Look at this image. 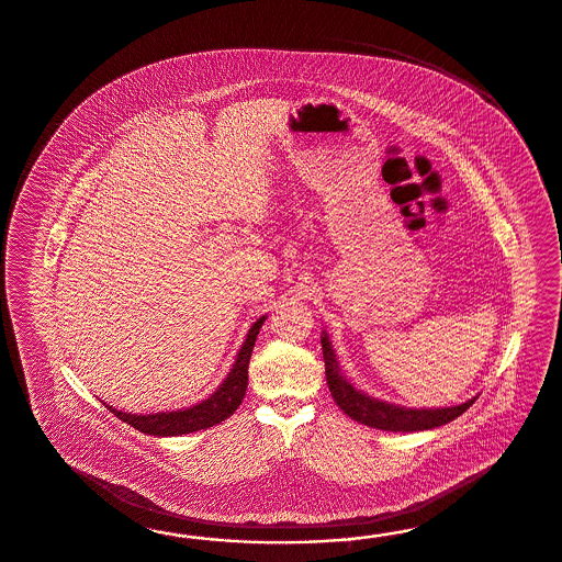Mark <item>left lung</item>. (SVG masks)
Wrapping results in <instances>:
<instances>
[{
  "mask_svg": "<svg viewBox=\"0 0 562 562\" xmlns=\"http://www.w3.org/2000/svg\"><path fill=\"white\" fill-rule=\"evenodd\" d=\"M322 349H324V361H326V380H328L329 392H331L336 405L342 408L350 419H355L359 424L386 429V431H422V429L445 426L448 422L457 419L459 415H463L464 411L475 403V398H473L459 407L445 408H405L380 403L375 398H369L366 394L357 392L340 375L338 363L334 359V352H331L326 336H322Z\"/></svg>",
  "mask_w": 562,
  "mask_h": 562,
  "instance_id": "1",
  "label": "left lung"
}]
</instances>
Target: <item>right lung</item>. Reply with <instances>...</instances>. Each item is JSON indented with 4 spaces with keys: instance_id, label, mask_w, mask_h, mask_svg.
I'll return each instance as SVG.
<instances>
[{
    "instance_id": "1",
    "label": "right lung",
    "mask_w": 562,
    "mask_h": 562,
    "mask_svg": "<svg viewBox=\"0 0 562 562\" xmlns=\"http://www.w3.org/2000/svg\"><path fill=\"white\" fill-rule=\"evenodd\" d=\"M263 322H266V317H259L252 324L228 378L207 401H203L194 407L184 408V411L155 413V415H131V413H122L116 408H108L124 424L135 427L143 434H149V436H182V434L199 431V429H205V427H212L228 419L245 398V390L249 384V359H251V350Z\"/></svg>"
}]
</instances>
